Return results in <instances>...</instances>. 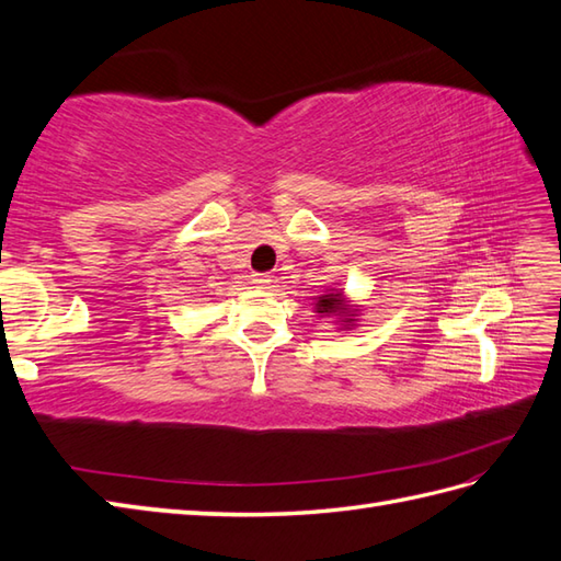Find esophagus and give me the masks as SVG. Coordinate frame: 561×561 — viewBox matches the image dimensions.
<instances>
[{
	"label": "esophagus",
	"instance_id": "obj_1",
	"mask_svg": "<svg viewBox=\"0 0 561 561\" xmlns=\"http://www.w3.org/2000/svg\"><path fill=\"white\" fill-rule=\"evenodd\" d=\"M253 284H255L257 289H267L270 284H272V277H270L267 272H255V274H253Z\"/></svg>",
	"mask_w": 561,
	"mask_h": 561
}]
</instances>
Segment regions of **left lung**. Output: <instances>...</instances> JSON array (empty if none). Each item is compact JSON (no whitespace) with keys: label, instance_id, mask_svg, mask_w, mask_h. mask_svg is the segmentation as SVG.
I'll return each mask as SVG.
<instances>
[{"label":"left lung","instance_id":"8db88e82","mask_svg":"<svg viewBox=\"0 0 561 561\" xmlns=\"http://www.w3.org/2000/svg\"><path fill=\"white\" fill-rule=\"evenodd\" d=\"M316 313L320 316H337L340 320L337 323L342 325H352L354 323V316H356V308H350L347 301H344L342 291H332V294H323L318 296V304H316Z\"/></svg>","mask_w":561,"mask_h":561}]
</instances>
